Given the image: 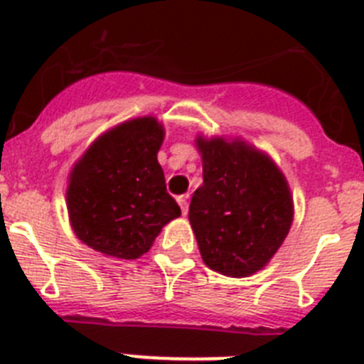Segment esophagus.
<instances>
[{"mask_svg": "<svg viewBox=\"0 0 364 364\" xmlns=\"http://www.w3.org/2000/svg\"><path fill=\"white\" fill-rule=\"evenodd\" d=\"M177 203H179V207H181L183 215H187V213H188V194L177 196Z\"/></svg>", "mask_w": 364, "mask_h": 364, "instance_id": "obj_1", "label": "esophagus"}]
</instances>
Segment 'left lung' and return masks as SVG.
I'll return each instance as SVG.
<instances>
[{
    "label": "left lung",
    "mask_w": 364,
    "mask_h": 364,
    "mask_svg": "<svg viewBox=\"0 0 364 364\" xmlns=\"http://www.w3.org/2000/svg\"><path fill=\"white\" fill-rule=\"evenodd\" d=\"M196 146L203 185L192 196L188 220L201 259L224 276H252L289 235L294 216L289 183L267 154L244 140L198 136Z\"/></svg>",
    "instance_id": "1"
}]
</instances>
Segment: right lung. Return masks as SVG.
Masks as SVG:
<instances>
[{
  "instance_id": "obj_1",
  "label": "right lung",
  "mask_w": 364,
  "mask_h": 364,
  "mask_svg": "<svg viewBox=\"0 0 364 364\" xmlns=\"http://www.w3.org/2000/svg\"><path fill=\"white\" fill-rule=\"evenodd\" d=\"M163 139L157 118H133L94 140L72 168L66 188L70 224L88 248L139 259L161 229L181 215L157 161Z\"/></svg>"
}]
</instances>
